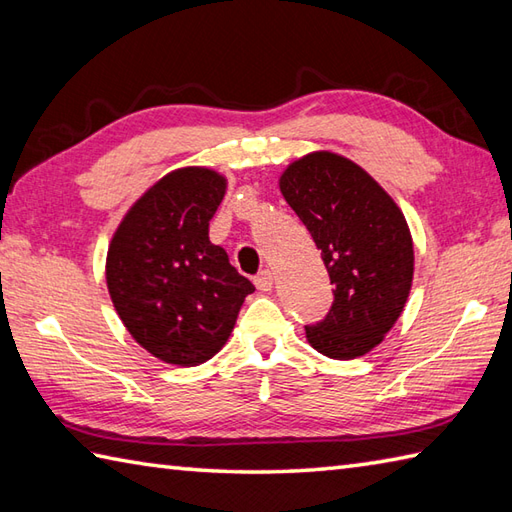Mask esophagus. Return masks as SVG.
Instances as JSON below:
<instances>
[{
    "label": "esophagus",
    "instance_id": "34e87169",
    "mask_svg": "<svg viewBox=\"0 0 512 512\" xmlns=\"http://www.w3.org/2000/svg\"><path fill=\"white\" fill-rule=\"evenodd\" d=\"M254 285L258 291H271V287H274V274H271L269 269L260 271V274L254 278Z\"/></svg>",
    "mask_w": 512,
    "mask_h": 512
}]
</instances>
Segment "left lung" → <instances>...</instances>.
I'll use <instances>...</instances> for the list:
<instances>
[{
    "mask_svg": "<svg viewBox=\"0 0 512 512\" xmlns=\"http://www.w3.org/2000/svg\"><path fill=\"white\" fill-rule=\"evenodd\" d=\"M280 190L322 249L335 287L331 311L304 326L306 339L331 359L366 355L399 320L412 289L414 245L403 212L366 170L328 151L293 162Z\"/></svg>",
    "mask_w": 512,
    "mask_h": 512,
    "instance_id": "8db88e82",
    "label": "left lung"
}]
</instances>
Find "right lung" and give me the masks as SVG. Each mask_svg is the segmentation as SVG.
Here are the masks:
<instances>
[{
    "mask_svg": "<svg viewBox=\"0 0 512 512\" xmlns=\"http://www.w3.org/2000/svg\"><path fill=\"white\" fill-rule=\"evenodd\" d=\"M225 195L210 168H179L133 203L107 252V287L135 342L173 366H199L230 337L254 285L210 243Z\"/></svg>",
    "mask_w": 512,
    "mask_h": 512,
    "instance_id": "right-lung-1",
    "label": "right lung"
}]
</instances>
